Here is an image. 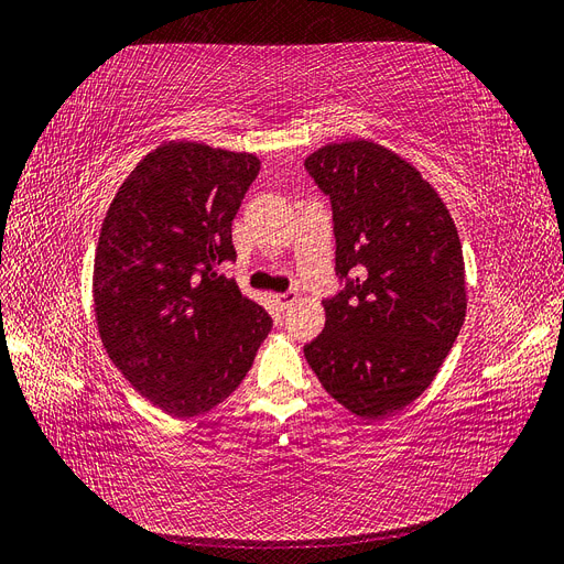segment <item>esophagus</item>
Wrapping results in <instances>:
<instances>
[{
    "label": "esophagus",
    "instance_id": "34e87169",
    "mask_svg": "<svg viewBox=\"0 0 564 564\" xmlns=\"http://www.w3.org/2000/svg\"><path fill=\"white\" fill-rule=\"evenodd\" d=\"M296 299H299L296 292H284V294H278V296H275V301L280 303V308H289V305H292Z\"/></svg>",
    "mask_w": 564,
    "mask_h": 564
}]
</instances>
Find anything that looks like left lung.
I'll use <instances>...</instances> for the list:
<instances>
[{
  "label": "left lung",
  "instance_id": "1",
  "mask_svg": "<svg viewBox=\"0 0 564 564\" xmlns=\"http://www.w3.org/2000/svg\"><path fill=\"white\" fill-rule=\"evenodd\" d=\"M305 169L329 195L346 282L322 301L327 322L305 360L338 404L381 419L433 383L464 324L458 232L435 187L379 143L324 145Z\"/></svg>",
  "mask_w": 564,
  "mask_h": 564
}]
</instances>
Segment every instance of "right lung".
Listing matches in <instances>:
<instances>
[{
    "label": "right lung",
    "mask_w": 564,
    "mask_h": 564,
    "mask_svg": "<svg viewBox=\"0 0 564 564\" xmlns=\"http://www.w3.org/2000/svg\"><path fill=\"white\" fill-rule=\"evenodd\" d=\"M249 152L172 141L135 164L106 214L94 261L100 340L124 379L174 416L237 390L272 327L218 265L259 176Z\"/></svg>",
    "instance_id": "1"
}]
</instances>
